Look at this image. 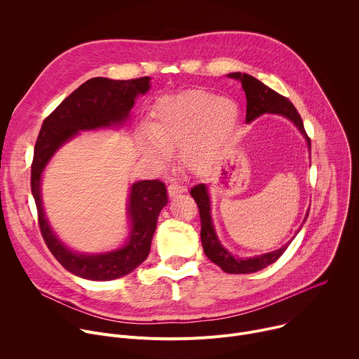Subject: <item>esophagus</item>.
<instances>
[{"instance_id":"esophagus-1","label":"esophagus","mask_w":359,"mask_h":359,"mask_svg":"<svg viewBox=\"0 0 359 359\" xmlns=\"http://www.w3.org/2000/svg\"><path fill=\"white\" fill-rule=\"evenodd\" d=\"M168 191H169V196L170 197H175V196H177V194H182V193H184L186 191V186H183L180 182H172L170 184H169V187H168Z\"/></svg>"}]
</instances>
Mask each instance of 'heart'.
<instances>
[{
    "instance_id": "obj_1",
    "label": "heart",
    "mask_w": 359,
    "mask_h": 359,
    "mask_svg": "<svg viewBox=\"0 0 359 359\" xmlns=\"http://www.w3.org/2000/svg\"><path fill=\"white\" fill-rule=\"evenodd\" d=\"M237 121V105L227 97H215L203 90L165 96L153 111L149 126L152 135L143 136V149L153 161L165 163L168 151L182 147L184 165L200 169L220 155Z\"/></svg>"
}]
</instances>
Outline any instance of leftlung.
<instances>
[{"label": "left lung", "instance_id": "8db88e82", "mask_svg": "<svg viewBox=\"0 0 359 359\" xmlns=\"http://www.w3.org/2000/svg\"><path fill=\"white\" fill-rule=\"evenodd\" d=\"M229 76L238 79L245 92V97H247L245 122L247 123H250L251 121H254L255 118H259L260 115H263L266 112L283 115L295 123V126L305 136L306 143H309V149L311 150V140L304 129V123H302V119H301L298 111L291 104L290 99L277 93L276 90L266 86L263 82H260L259 79H255L254 76H251L248 74L233 72V74H229ZM190 194L194 198V201L197 203V208H198V215H200V222H201L200 237H201L203 250H204V252H206L209 260H212L215 264H217L224 273L248 274V273H255L259 270H263L264 267L277 262L291 243V241H288L280 250H276V251H271L267 254H262V255H259V257L245 259V260L236 259L231 254L227 252L226 248H223V245L220 244V241L215 233L213 222L210 217V198H209L206 184L200 183V184L193 186L190 190ZM306 217H309V215H306Z\"/></svg>", "mask_w": 359, "mask_h": 359}]
</instances>
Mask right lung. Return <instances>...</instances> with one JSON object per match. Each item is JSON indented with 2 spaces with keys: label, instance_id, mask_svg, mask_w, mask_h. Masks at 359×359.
Returning a JSON list of instances; mask_svg holds the SVG:
<instances>
[{
  "label": "right lung",
  "instance_id": "right-lung-1",
  "mask_svg": "<svg viewBox=\"0 0 359 359\" xmlns=\"http://www.w3.org/2000/svg\"><path fill=\"white\" fill-rule=\"evenodd\" d=\"M149 76L114 81L92 78L65 97L49 114L39 130L31 165V191L35 198L38 224L49 251L69 273L95 281L121 278L132 273L149 255L161 210L168 204L165 183L142 180L132 186L129 215L130 237L125 247L97 255H83L68 250L50 230L41 201V173L48 161L79 130L121 125L129 116L135 97L149 90Z\"/></svg>",
  "mask_w": 359,
  "mask_h": 359
}]
</instances>
